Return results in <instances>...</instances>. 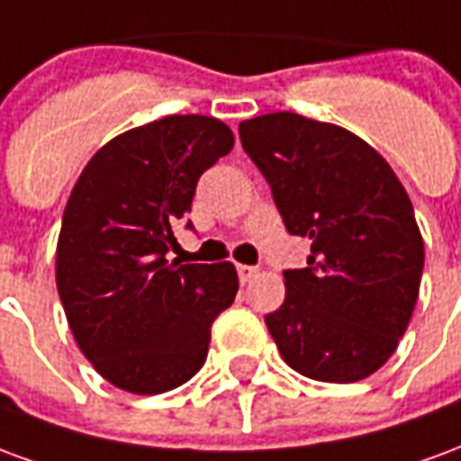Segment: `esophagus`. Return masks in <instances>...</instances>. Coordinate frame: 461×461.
Listing matches in <instances>:
<instances>
[{"label":"esophagus","mask_w":461,"mask_h":461,"mask_svg":"<svg viewBox=\"0 0 461 461\" xmlns=\"http://www.w3.org/2000/svg\"><path fill=\"white\" fill-rule=\"evenodd\" d=\"M237 274H240L241 284H247V281H251L257 276V269H254V267H247V264H240V267H237Z\"/></svg>","instance_id":"34e87169"}]
</instances>
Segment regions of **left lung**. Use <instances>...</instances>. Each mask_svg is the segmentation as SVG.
<instances>
[{"mask_svg": "<svg viewBox=\"0 0 461 461\" xmlns=\"http://www.w3.org/2000/svg\"><path fill=\"white\" fill-rule=\"evenodd\" d=\"M240 138L286 230L311 240L306 269L284 274V303L267 316L281 357L321 383L373 375L407 330L425 267L402 182L333 122L279 111L241 121Z\"/></svg>", "mask_w": 461, "mask_h": 461, "instance_id": "obj_1", "label": "left lung"}]
</instances>
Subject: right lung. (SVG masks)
Returning a JSON list of instances; mask_svg holds the SVG:
<instances>
[{
    "instance_id": "add662e5",
    "label": "right lung",
    "mask_w": 461,
    "mask_h": 461,
    "mask_svg": "<svg viewBox=\"0 0 461 461\" xmlns=\"http://www.w3.org/2000/svg\"><path fill=\"white\" fill-rule=\"evenodd\" d=\"M234 148L212 115H165L108 140L78 175L56 244V289L91 366L132 395L187 383L240 289L231 261H167L200 175Z\"/></svg>"
}]
</instances>
